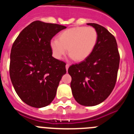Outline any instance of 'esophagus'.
Listing matches in <instances>:
<instances>
[{
    "label": "esophagus",
    "mask_w": 134,
    "mask_h": 134,
    "mask_svg": "<svg viewBox=\"0 0 134 134\" xmlns=\"http://www.w3.org/2000/svg\"><path fill=\"white\" fill-rule=\"evenodd\" d=\"M69 66H70V65L68 64H66V70H68V68H69Z\"/></svg>",
    "instance_id": "34e87169"
}]
</instances>
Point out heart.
Segmentation results:
<instances>
[{"label":"heart","instance_id":"heart-1","mask_svg":"<svg viewBox=\"0 0 134 134\" xmlns=\"http://www.w3.org/2000/svg\"><path fill=\"white\" fill-rule=\"evenodd\" d=\"M98 41L97 31L92 27H76L61 32L58 40L50 41L53 56L60 60L67 52L76 61L86 60L94 50Z\"/></svg>","mask_w":134,"mask_h":134}]
</instances>
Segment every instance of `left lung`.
Returning a JSON list of instances; mask_svg holds the SVG:
<instances>
[{
    "mask_svg": "<svg viewBox=\"0 0 134 134\" xmlns=\"http://www.w3.org/2000/svg\"><path fill=\"white\" fill-rule=\"evenodd\" d=\"M87 25L97 31V43L86 60L70 66L68 73L76 102L84 106H94L103 102L114 88L120 58L115 37L100 25Z\"/></svg>",
    "mask_w": 134,
    "mask_h": 134,
    "instance_id": "obj_1",
    "label": "left lung"
}]
</instances>
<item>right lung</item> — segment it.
Instances as JSON below:
<instances>
[{"mask_svg":"<svg viewBox=\"0 0 134 134\" xmlns=\"http://www.w3.org/2000/svg\"><path fill=\"white\" fill-rule=\"evenodd\" d=\"M66 27L35 21L22 30L13 44L9 72L20 99L35 108L48 106L66 73V63L52 56L50 41Z\"/></svg>","mask_w":134,"mask_h":134,"instance_id":"obj_1","label":"right lung"}]
</instances>
